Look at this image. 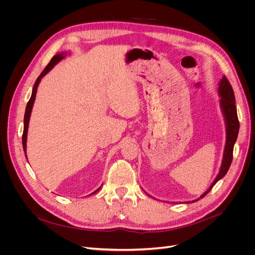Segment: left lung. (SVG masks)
I'll return each instance as SVG.
<instances>
[{"label":"left lung","mask_w":255,"mask_h":255,"mask_svg":"<svg viewBox=\"0 0 255 255\" xmlns=\"http://www.w3.org/2000/svg\"><path fill=\"white\" fill-rule=\"evenodd\" d=\"M218 94L220 96V107L222 110L224 120H225V126H226V141L224 146V152H223V158H222V163L220 170L216 179L211 184L209 189L200 195L197 199L192 200V202H187V203H194L206 196L219 180H221L225 175L227 170L230 169V166L233 161V152H234V145L238 138L239 134V129H240V123L238 120L237 115V106H236V99H235V93L234 90L225 76H223L219 83L218 87Z\"/></svg>","instance_id":"8db88e82"}]
</instances>
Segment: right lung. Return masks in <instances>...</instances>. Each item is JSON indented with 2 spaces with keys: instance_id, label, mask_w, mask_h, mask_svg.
I'll return each mask as SVG.
<instances>
[{
  "instance_id": "right-lung-1",
  "label": "right lung",
  "mask_w": 255,
  "mask_h": 255,
  "mask_svg": "<svg viewBox=\"0 0 255 255\" xmlns=\"http://www.w3.org/2000/svg\"><path fill=\"white\" fill-rule=\"evenodd\" d=\"M66 57V52H62V53H58V55L53 56L52 59L50 60V62L47 64V66L45 67V69L41 72V74H40L37 78V80L35 82V85L33 87V91H32V95H31V98L28 102V104H26V107H25V113H24V119H23V133H22V146H23V151H24V154L26 156V134H28V128H29V122H30V117H31V113H32V109H33V104L35 102V98H36V93H37V88L39 86V83L40 80H41V78L47 74L53 67H55L56 64H58L61 60H63L64 58ZM101 188V187H100ZM100 188H98L96 191H94L92 194L96 193Z\"/></svg>"
}]
</instances>
